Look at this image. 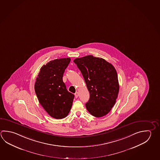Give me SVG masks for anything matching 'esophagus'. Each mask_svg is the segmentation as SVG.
<instances>
[{
	"label": "esophagus",
	"instance_id": "obj_1",
	"mask_svg": "<svg viewBox=\"0 0 160 160\" xmlns=\"http://www.w3.org/2000/svg\"><path fill=\"white\" fill-rule=\"evenodd\" d=\"M78 96H79V94H78V92H76L75 93V96L76 98H78Z\"/></svg>",
	"mask_w": 160,
	"mask_h": 160
}]
</instances>
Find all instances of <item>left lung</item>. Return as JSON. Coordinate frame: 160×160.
Instances as JSON below:
<instances>
[{
	"mask_svg": "<svg viewBox=\"0 0 160 160\" xmlns=\"http://www.w3.org/2000/svg\"><path fill=\"white\" fill-rule=\"evenodd\" d=\"M73 62L80 70L90 93L88 111L96 117L108 114L118 97L119 85L114 67L101 58L93 55L76 58Z\"/></svg>",
	"mask_w": 160,
	"mask_h": 160,
	"instance_id": "1",
	"label": "left lung"
}]
</instances>
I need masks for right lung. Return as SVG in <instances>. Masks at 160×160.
I'll list each match as a JSON object with an SVG mask.
<instances>
[{"label":"right lung","mask_w":160,"mask_h":160,"mask_svg":"<svg viewBox=\"0 0 160 160\" xmlns=\"http://www.w3.org/2000/svg\"><path fill=\"white\" fill-rule=\"evenodd\" d=\"M69 58L50 61L41 68L34 85L39 102L52 118L60 119L68 114L74 94L69 92L63 82L64 71Z\"/></svg>","instance_id":"1"}]
</instances>
